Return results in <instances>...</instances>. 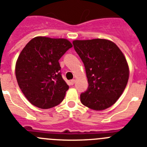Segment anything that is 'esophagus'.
I'll return each mask as SVG.
<instances>
[{
    "instance_id": "esophagus-1",
    "label": "esophagus",
    "mask_w": 147,
    "mask_h": 147,
    "mask_svg": "<svg viewBox=\"0 0 147 147\" xmlns=\"http://www.w3.org/2000/svg\"><path fill=\"white\" fill-rule=\"evenodd\" d=\"M75 80H74V79L71 80H70V84H71V85H73L74 83H75Z\"/></svg>"
}]
</instances>
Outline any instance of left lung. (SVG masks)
<instances>
[{
	"label": "left lung",
	"mask_w": 147,
	"mask_h": 147,
	"mask_svg": "<svg viewBox=\"0 0 147 147\" xmlns=\"http://www.w3.org/2000/svg\"><path fill=\"white\" fill-rule=\"evenodd\" d=\"M74 48L85 67L88 87L80 94L82 104L96 111L113 105L123 93L129 78L125 55L107 39L75 40Z\"/></svg>",
	"instance_id": "1"
}]
</instances>
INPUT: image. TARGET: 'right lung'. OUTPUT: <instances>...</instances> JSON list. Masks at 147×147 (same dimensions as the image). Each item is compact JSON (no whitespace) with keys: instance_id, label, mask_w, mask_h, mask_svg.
Instances as JSON below:
<instances>
[{"instance_id":"obj_1","label":"right lung","mask_w":147,"mask_h":147,"mask_svg":"<svg viewBox=\"0 0 147 147\" xmlns=\"http://www.w3.org/2000/svg\"><path fill=\"white\" fill-rule=\"evenodd\" d=\"M72 47L65 39L37 36L22 49L15 67L21 91L32 105L42 109L59 105L69 89L59 60Z\"/></svg>"}]
</instances>
